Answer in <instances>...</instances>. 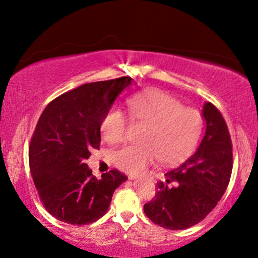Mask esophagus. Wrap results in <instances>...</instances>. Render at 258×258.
<instances>
[{
  "mask_svg": "<svg viewBox=\"0 0 258 258\" xmlns=\"http://www.w3.org/2000/svg\"><path fill=\"white\" fill-rule=\"evenodd\" d=\"M130 179H134V178H135V176H134V175H130V177H129Z\"/></svg>",
  "mask_w": 258,
  "mask_h": 258,
  "instance_id": "1",
  "label": "esophagus"
}]
</instances>
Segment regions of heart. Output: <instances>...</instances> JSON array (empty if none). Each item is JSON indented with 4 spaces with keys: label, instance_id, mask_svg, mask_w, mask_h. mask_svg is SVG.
<instances>
[{
    "label": "heart",
    "instance_id": "heart-1",
    "mask_svg": "<svg viewBox=\"0 0 258 258\" xmlns=\"http://www.w3.org/2000/svg\"><path fill=\"white\" fill-rule=\"evenodd\" d=\"M130 118L147 125L141 134L142 143L130 144L112 155L115 165L123 171H143L155 161L175 163L196 146L203 129V116L195 108L163 91H149L126 102ZM125 115L119 109L109 110L101 122V134L110 144L126 139Z\"/></svg>",
    "mask_w": 258,
    "mask_h": 258
}]
</instances>
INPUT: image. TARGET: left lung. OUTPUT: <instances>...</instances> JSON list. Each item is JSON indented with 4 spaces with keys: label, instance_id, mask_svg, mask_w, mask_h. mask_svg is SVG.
I'll list each match as a JSON object with an SVG mask.
<instances>
[{
    "label": "left lung",
    "instance_id": "left-lung-1",
    "mask_svg": "<svg viewBox=\"0 0 258 258\" xmlns=\"http://www.w3.org/2000/svg\"><path fill=\"white\" fill-rule=\"evenodd\" d=\"M206 134L191 156L164 174L144 213L162 228L182 230L203 221L228 188L232 143L228 125L213 103L203 105Z\"/></svg>",
    "mask_w": 258,
    "mask_h": 258
}]
</instances>
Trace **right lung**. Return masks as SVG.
Here are the masks:
<instances>
[{
  "label": "right lung",
  "mask_w": 258,
  "mask_h": 258,
  "mask_svg": "<svg viewBox=\"0 0 258 258\" xmlns=\"http://www.w3.org/2000/svg\"><path fill=\"white\" fill-rule=\"evenodd\" d=\"M132 81L124 76L82 84L52 100L38 118L30 172L42 204L57 220L74 225L97 221L126 179L116 169L97 178L84 162L100 149L102 119Z\"/></svg>",
  "instance_id": "obj_1"
}]
</instances>
